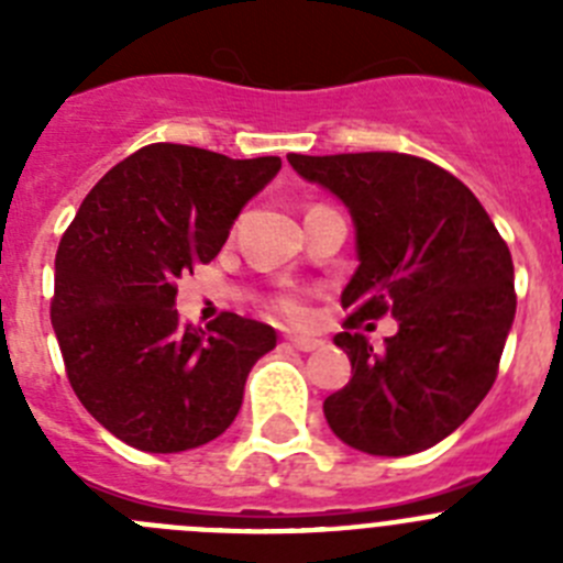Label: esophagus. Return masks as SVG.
<instances>
[{
	"label": "esophagus",
	"mask_w": 563,
	"mask_h": 563,
	"mask_svg": "<svg viewBox=\"0 0 563 563\" xmlns=\"http://www.w3.org/2000/svg\"><path fill=\"white\" fill-rule=\"evenodd\" d=\"M287 343H290L292 350H298V352H316L318 346H321V341H318V338H305V335H290L287 338Z\"/></svg>",
	"instance_id": "1"
}]
</instances>
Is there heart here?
Segmentation results:
<instances>
[{
    "label": "heart",
    "mask_w": 563,
    "mask_h": 563,
    "mask_svg": "<svg viewBox=\"0 0 563 563\" xmlns=\"http://www.w3.org/2000/svg\"><path fill=\"white\" fill-rule=\"evenodd\" d=\"M273 310L282 318H287V321H301V318H305V305H301V298L296 296L276 298V301H273Z\"/></svg>",
    "instance_id": "heart-1"
}]
</instances>
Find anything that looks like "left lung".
<instances>
[{
	"mask_svg": "<svg viewBox=\"0 0 563 563\" xmlns=\"http://www.w3.org/2000/svg\"><path fill=\"white\" fill-rule=\"evenodd\" d=\"M287 161L355 222L361 265L341 292L350 318L335 335L352 377L324 400L327 422L363 454L431 449L474 415L499 372L516 316L507 242L465 183L415 154ZM383 314L398 318V332L377 353L351 330Z\"/></svg>",
	"mask_w": 563,
	"mask_h": 563,
	"instance_id": "1",
	"label": "left lung"
}]
</instances>
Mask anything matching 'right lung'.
I'll use <instances>...</instances> for the list:
<instances>
[{
	"label": "right lung",
	"mask_w": 563,
	"mask_h": 563,
	"mask_svg": "<svg viewBox=\"0 0 563 563\" xmlns=\"http://www.w3.org/2000/svg\"><path fill=\"white\" fill-rule=\"evenodd\" d=\"M282 168L183 143L137 148L87 194L56 253L49 318L84 409L132 449L177 454L233 422L276 330L222 312L180 324L177 278L208 265Z\"/></svg>",
	"instance_id": "right-lung-1"
}]
</instances>
